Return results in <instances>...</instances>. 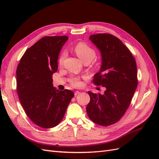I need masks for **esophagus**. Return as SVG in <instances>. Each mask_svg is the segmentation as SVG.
Here are the masks:
<instances>
[{
	"label": "esophagus",
	"mask_w": 159,
	"mask_h": 159,
	"mask_svg": "<svg viewBox=\"0 0 159 159\" xmlns=\"http://www.w3.org/2000/svg\"><path fill=\"white\" fill-rule=\"evenodd\" d=\"M80 92L79 91H75V92H74V95H75V96H76V95H78V94H80Z\"/></svg>",
	"instance_id": "obj_1"
}]
</instances>
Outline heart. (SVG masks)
Returning a JSON list of instances; mask_svg holds the SVG:
<instances>
[{"label":"heart","mask_w":159,"mask_h":159,"mask_svg":"<svg viewBox=\"0 0 159 159\" xmlns=\"http://www.w3.org/2000/svg\"><path fill=\"white\" fill-rule=\"evenodd\" d=\"M74 50H75V52L76 53L77 56L79 57V58L83 62L84 61L90 62L95 56V50L92 48H91L89 46L87 45L83 42L78 43V44L75 46ZM66 52H62V54H61L59 59L60 64H63V61L66 58ZM70 81L72 84L75 86L80 85L81 84L80 79L78 78H75V77L71 78L70 80Z\"/></svg>","instance_id":"1"}]
</instances>
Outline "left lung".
I'll list each match as a JSON object with an SVG mask.
<instances>
[{
	"label": "left lung",
	"mask_w": 159,
	"mask_h": 159,
	"mask_svg": "<svg viewBox=\"0 0 159 159\" xmlns=\"http://www.w3.org/2000/svg\"><path fill=\"white\" fill-rule=\"evenodd\" d=\"M89 40L99 50L102 65L95 84L105 88L104 94L88 91L86 107L89 119L102 126L117 122L128 109L137 87L135 60L119 38L109 34L91 35Z\"/></svg>",
	"instance_id": "obj_1"
}]
</instances>
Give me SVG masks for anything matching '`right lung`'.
I'll return each instance as SVG.
<instances>
[{
    "mask_svg": "<svg viewBox=\"0 0 159 159\" xmlns=\"http://www.w3.org/2000/svg\"><path fill=\"white\" fill-rule=\"evenodd\" d=\"M67 36H46L27 49L16 70L17 92L27 116L44 129L56 127L63 119L74 96L69 89L53 86L52 75Z\"/></svg>",
    "mask_w": 159,
    "mask_h": 159,
    "instance_id": "add662e5",
    "label": "right lung"
}]
</instances>
